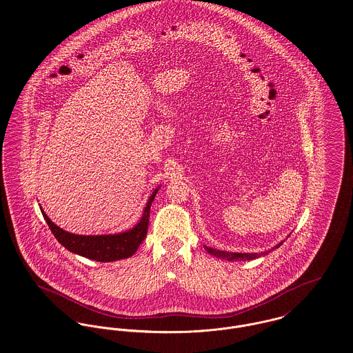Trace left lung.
<instances>
[{
	"label": "left lung",
	"mask_w": 353,
	"mask_h": 353,
	"mask_svg": "<svg viewBox=\"0 0 353 353\" xmlns=\"http://www.w3.org/2000/svg\"><path fill=\"white\" fill-rule=\"evenodd\" d=\"M283 241L280 242L279 245H276L273 249L268 250V252H262V253H229V252H223V250H216V249H212V248H208L205 246V249L208 250V253H210L214 257L221 259H226V261H249V259H256L265 256V254H269L272 250L280 248Z\"/></svg>",
	"instance_id": "1"
}]
</instances>
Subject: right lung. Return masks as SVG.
<instances>
[{"label":"right lung","instance_id":"add662e5","mask_svg":"<svg viewBox=\"0 0 353 353\" xmlns=\"http://www.w3.org/2000/svg\"><path fill=\"white\" fill-rule=\"evenodd\" d=\"M159 188H155L151 194L144 210L141 215V221L130 230L118 233V234L104 235H79L72 234L63 229H60L57 225H54L44 210L41 209L43 216L47 221L48 226L50 232L56 236V239L72 253L79 254L85 259H94L99 262H112L118 259H128L131 257L141 242L144 241L147 230H148V222H150V209L151 203L157 195Z\"/></svg>","mask_w":353,"mask_h":353}]
</instances>
